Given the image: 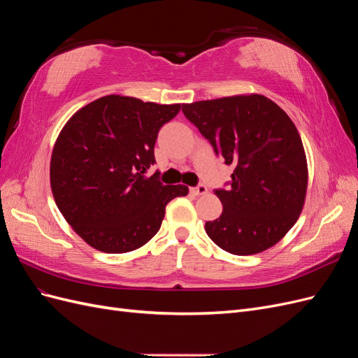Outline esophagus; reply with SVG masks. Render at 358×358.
Here are the masks:
<instances>
[{
  "mask_svg": "<svg viewBox=\"0 0 358 358\" xmlns=\"http://www.w3.org/2000/svg\"><path fill=\"white\" fill-rule=\"evenodd\" d=\"M206 192H208V188H206L204 185H199L196 188H191V194H194V196H204Z\"/></svg>",
  "mask_w": 358,
  "mask_h": 358,
  "instance_id": "34e87169",
  "label": "esophagus"
}]
</instances>
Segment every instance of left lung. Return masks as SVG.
<instances>
[{"mask_svg":"<svg viewBox=\"0 0 358 358\" xmlns=\"http://www.w3.org/2000/svg\"><path fill=\"white\" fill-rule=\"evenodd\" d=\"M182 112L227 166L229 189H216L222 213L204 225L224 251L254 255L276 245L303 210L308 161L294 122L259 94L183 104Z\"/></svg>","mask_w":358,"mask_h":358,"instance_id":"8db88e82","label":"left lung"}]
</instances>
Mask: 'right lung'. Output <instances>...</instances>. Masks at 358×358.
Here are the masks:
<instances>
[{
    "label": "right lung",
    "instance_id": "add662e5",
    "mask_svg": "<svg viewBox=\"0 0 358 358\" xmlns=\"http://www.w3.org/2000/svg\"><path fill=\"white\" fill-rule=\"evenodd\" d=\"M182 104L106 95L76 112L52 150L50 188L66 221L101 252L124 254L158 233L170 200L185 185H162L154 166L159 128Z\"/></svg>",
    "mask_w": 358,
    "mask_h": 358
}]
</instances>
